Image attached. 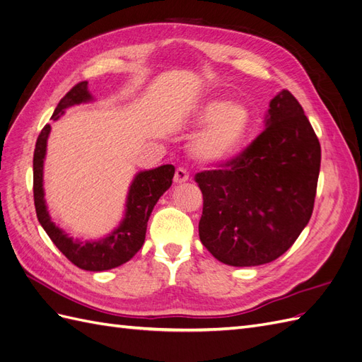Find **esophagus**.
<instances>
[{
  "instance_id": "1",
  "label": "esophagus",
  "mask_w": 362,
  "mask_h": 362,
  "mask_svg": "<svg viewBox=\"0 0 362 362\" xmlns=\"http://www.w3.org/2000/svg\"><path fill=\"white\" fill-rule=\"evenodd\" d=\"M175 184H184L189 181V172L185 170L184 168H178L177 172H175V177H173Z\"/></svg>"
}]
</instances>
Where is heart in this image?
<instances>
[{"instance_id":"obj_1","label":"heart","mask_w":362,"mask_h":362,"mask_svg":"<svg viewBox=\"0 0 362 362\" xmlns=\"http://www.w3.org/2000/svg\"><path fill=\"white\" fill-rule=\"evenodd\" d=\"M193 122L202 127L192 139L194 158L206 164H221L233 158L250 129L249 108L226 98H210L196 107Z\"/></svg>"}]
</instances>
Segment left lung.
<instances>
[{"instance_id":"obj_1","label":"left lung","mask_w":362,"mask_h":362,"mask_svg":"<svg viewBox=\"0 0 362 362\" xmlns=\"http://www.w3.org/2000/svg\"><path fill=\"white\" fill-rule=\"evenodd\" d=\"M264 127L225 168L196 175L204 198L199 238L228 266L254 267L279 258L313 214L322 149L288 90L270 101Z\"/></svg>"}]
</instances>
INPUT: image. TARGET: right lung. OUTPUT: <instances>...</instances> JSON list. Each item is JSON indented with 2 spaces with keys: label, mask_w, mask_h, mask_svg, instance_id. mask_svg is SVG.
Segmentation results:
<instances>
[{
  "label": "right lung",
  "mask_w": 362,
  "mask_h": 362,
  "mask_svg": "<svg viewBox=\"0 0 362 362\" xmlns=\"http://www.w3.org/2000/svg\"><path fill=\"white\" fill-rule=\"evenodd\" d=\"M87 87H89L87 81L74 86L62 98L51 119L59 120L69 107L95 101ZM49 133L51 125L48 124L40 131L36 141L35 157H33V193H35V206L39 223L45 229L52 243L76 267L89 272H104L122 266L144 246L149 216L163 193L172 185L175 168L172 164H163L156 169L137 172L128 187L122 221L113 231L93 240L74 238L52 221L45 201L43 163L47 157Z\"/></svg>",
  "instance_id": "obj_1"
}]
</instances>
